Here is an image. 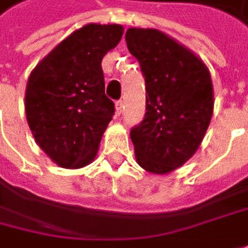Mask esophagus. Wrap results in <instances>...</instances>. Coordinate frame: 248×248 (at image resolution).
Segmentation results:
<instances>
[{
    "label": "esophagus",
    "instance_id": "1",
    "mask_svg": "<svg viewBox=\"0 0 248 248\" xmlns=\"http://www.w3.org/2000/svg\"><path fill=\"white\" fill-rule=\"evenodd\" d=\"M123 106H124V102H123V100H117V102H116V113H117V114H121Z\"/></svg>",
    "mask_w": 248,
    "mask_h": 248
}]
</instances>
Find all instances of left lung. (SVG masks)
Instances as JSON below:
<instances>
[{
	"label": "left lung",
	"mask_w": 248,
	"mask_h": 248,
	"mask_svg": "<svg viewBox=\"0 0 248 248\" xmlns=\"http://www.w3.org/2000/svg\"><path fill=\"white\" fill-rule=\"evenodd\" d=\"M125 42L146 88L143 120L130 131L137 162L166 174L195 154L208 130L214 111L211 75L198 57L156 29L131 28Z\"/></svg>",
	"instance_id": "1"
}]
</instances>
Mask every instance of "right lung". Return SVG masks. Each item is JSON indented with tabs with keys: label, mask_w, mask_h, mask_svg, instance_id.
Segmentation results:
<instances>
[{
	"label": "right lung",
	"mask_w": 248,
	"mask_h": 248,
	"mask_svg": "<svg viewBox=\"0 0 248 248\" xmlns=\"http://www.w3.org/2000/svg\"><path fill=\"white\" fill-rule=\"evenodd\" d=\"M123 26L89 23L69 34L39 62L25 96L28 124L58 166H86L114 116L105 93L102 60L121 40Z\"/></svg>",
	"instance_id": "add662e5"
}]
</instances>
